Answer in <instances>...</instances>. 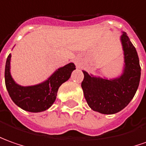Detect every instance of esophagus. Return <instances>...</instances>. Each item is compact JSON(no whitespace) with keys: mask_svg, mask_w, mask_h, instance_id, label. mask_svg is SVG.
<instances>
[{"mask_svg":"<svg viewBox=\"0 0 146 146\" xmlns=\"http://www.w3.org/2000/svg\"><path fill=\"white\" fill-rule=\"evenodd\" d=\"M76 65H77V66H79V63H78V62H76Z\"/></svg>","mask_w":146,"mask_h":146,"instance_id":"34e87169","label":"esophagus"}]
</instances>
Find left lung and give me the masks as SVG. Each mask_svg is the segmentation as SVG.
I'll return each mask as SVG.
<instances>
[{"mask_svg": "<svg viewBox=\"0 0 146 146\" xmlns=\"http://www.w3.org/2000/svg\"><path fill=\"white\" fill-rule=\"evenodd\" d=\"M121 42L124 52V69L121 76L113 79L84 73L81 88L89 106L103 114H113L122 110L133 98L139 86L141 66L135 47L126 33Z\"/></svg>", "mask_w": 146, "mask_h": 146, "instance_id": "left-lung-1", "label": "left lung"}]
</instances>
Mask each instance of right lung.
Instances as JSON below:
<instances>
[{
    "label": "right lung",
    "instance_id": "right-lung-1",
    "mask_svg": "<svg viewBox=\"0 0 146 146\" xmlns=\"http://www.w3.org/2000/svg\"><path fill=\"white\" fill-rule=\"evenodd\" d=\"M11 54L8 56L5 70L6 89L11 99L22 110L32 113H39L48 110L55 102L58 89L68 81L75 68L69 63L56 69L46 81L35 86H21L16 83L10 73Z\"/></svg>",
    "mask_w": 146,
    "mask_h": 146
}]
</instances>
